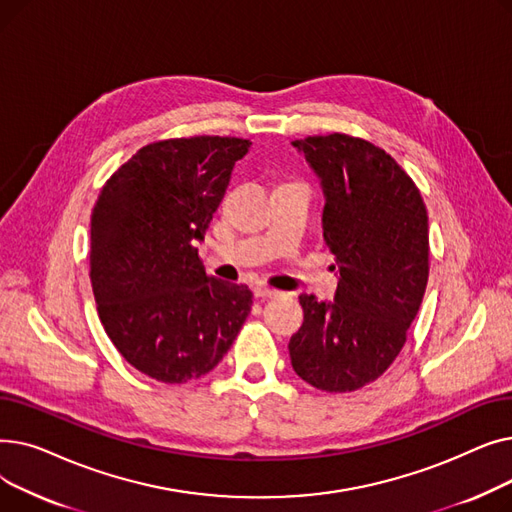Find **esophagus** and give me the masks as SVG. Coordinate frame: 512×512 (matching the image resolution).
Wrapping results in <instances>:
<instances>
[{"label":"esophagus","instance_id":"34e87169","mask_svg":"<svg viewBox=\"0 0 512 512\" xmlns=\"http://www.w3.org/2000/svg\"><path fill=\"white\" fill-rule=\"evenodd\" d=\"M253 294H255V299H274V297H278V290L276 288H270V286H265V284H257L255 288H253Z\"/></svg>","mask_w":512,"mask_h":512}]
</instances>
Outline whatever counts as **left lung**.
I'll use <instances>...</instances> for the list:
<instances>
[{"label": "left lung", "mask_w": 512, "mask_h": 512, "mask_svg": "<svg viewBox=\"0 0 512 512\" xmlns=\"http://www.w3.org/2000/svg\"><path fill=\"white\" fill-rule=\"evenodd\" d=\"M321 178L336 301L301 294L292 369L317 390L355 392L394 363L429 276L427 209L413 178L373 143L344 132L292 141Z\"/></svg>", "instance_id": "left-lung-1"}]
</instances>
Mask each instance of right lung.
Listing matches in <instances>:
<instances>
[{
	"instance_id": "1",
	"label": "right lung",
	"mask_w": 512,
	"mask_h": 512,
	"mask_svg": "<svg viewBox=\"0 0 512 512\" xmlns=\"http://www.w3.org/2000/svg\"><path fill=\"white\" fill-rule=\"evenodd\" d=\"M249 147L209 134L155 141L99 191L89 253L97 313L118 353L157 382L209 373L251 313V290L207 276L195 247Z\"/></svg>"
}]
</instances>
